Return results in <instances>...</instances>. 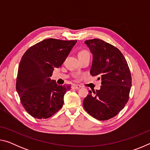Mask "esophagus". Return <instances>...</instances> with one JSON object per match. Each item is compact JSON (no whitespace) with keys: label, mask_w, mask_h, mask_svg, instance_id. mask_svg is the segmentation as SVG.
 <instances>
[{"label":"esophagus","mask_w":150,"mask_h":150,"mask_svg":"<svg viewBox=\"0 0 150 150\" xmlns=\"http://www.w3.org/2000/svg\"><path fill=\"white\" fill-rule=\"evenodd\" d=\"M81 87V86L79 85H76V84L73 85V88H74V89H79V88H80Z\"/></svg>","instance_id":"1"}]
</instances>
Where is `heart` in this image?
<instances>
[{"label":"heart","instance_id":"b5f03b06","mask_svg":"<svg viewBox=\"0 0 150 150\" xmlns=\"http://www.w3.org/2000/svg\"><path fill=\"white\" fill-rule=\"evenodd\" d=\"M88 54V53L87 52V51H82L79 53V55H82V54Z\"/></svg>","mask_w":150,"mask_h":150}]
</instances>
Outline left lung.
Here are the masks:
<instances>
[{"instance_id": "obj_1", "label": "left lung", "mask_w": 150, "mask_h": 150, "mask_svg": "<svg viewBox=\"0 0 150 150\" xmlns=\"http://www.w3.org/2000/svg\"><path fill=\"white\" fill-rule=\"evenodd\" d=\"M93 55L90 74L101 81L100 90L88 91L83 105L85 110L98 120L115 117L128 102L132 86L130 69L118 48L100 39L86 40Z\"/></svg>"}]
</instances>
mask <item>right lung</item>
<instances>
[{
  "instance_id": "obj_1",
  "label": "right lung",
  "mask_w": 150,
  "mask_h": 150,
  "mask_svg": "<svg viewBox=\"0 0 150 150\" xmlns=\"http://www.w3.org/2000/svg\"><path fill=\"white\" fill-rule=\"evenodd\" d=\"M77 42L46 39L30 47L22 56L16 88L22 105L34 118L51 117L62 107L63 97L71 85H58L50 77Z\"/></svg>"
}]
</instances>
